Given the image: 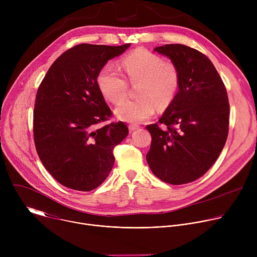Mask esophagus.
Masks as SVG:
<instances>
[{
	"instance_id": "1",
	"label": "esophagus",
	"mask_w": 257,
	"mask_h": 257,
	"mask_svg": "<svg viewBox=\"0 0 257 257\" xmlns=\"http://www.w3.org/2000/svg\"><path fill=\"white\" fill-rule=\"evenodd\" d=\"M128 128H129L130 131H134V130H137L139 128V125H137V124H130L128 126Z\"/></svg>"
}]
</instances>
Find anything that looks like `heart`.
<instances>
[{
	"mask_svg": "<svg viewBox=\"0 0 257 257\" xmlns=\"http://www.w3.org/2000/svg\"><path fill=\"white\" fill-rule=\"evenodd\" d=\"M121 69L131 82H137L134 99H126L115 108L116 116L129 123L151 118L157 106L164 108L175 98L180 85V72L173 62L148 50L138 49L121 60ZM97 86L102 95L114 103L126 95L127 82L120 70L107 64L98 72Z\"/></svg>",
	"mask_w": 257,
	"mask_h": 257,
	"instance_id": "obj_1",
	"label": "heart"
}]
</instances>
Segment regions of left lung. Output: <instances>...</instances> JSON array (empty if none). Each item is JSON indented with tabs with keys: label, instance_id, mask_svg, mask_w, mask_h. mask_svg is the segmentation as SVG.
Here are the masks:
<instances>
[{
	"label": "left lung",
	"instance_id": "1",
	"mask_svg": "<svg viewBox=\"0 0 257 257\" xmlns=\"http://www.w3.org/2000/svg\"><path fill=\"white\" fill-rule=\"evenodd\" d=\"M180 72L179 90L152 135L146 161L152 172L172 185L203 176L223 151L229 133L230 104L226 86L210 60L185 45L158 47Z\"/></svg>",
	"mask_w": 257,
	"mask_h": 257
}]
</instances>
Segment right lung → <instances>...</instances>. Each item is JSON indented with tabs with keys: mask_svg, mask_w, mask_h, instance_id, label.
<instances>
[{
	"mask_svg": "<svg viewBox=\"0 0 257 257\" xmlns=\"http://www.w3.org/2000/svg\"><path fill=\"white\" fill-rule=\"evenodd\" d=\"M129 47L77 45L53 63L39 86L33 111L35 149L47 171L67 188L98 187L113 169L115 146L129 133L123 122L99 125L113 112L96 83L105 63Z\"/></svg>",
	"mask_w": 257,
	"mask_h": 257,
	"instance_id": "add662e5",
	"label": "right lung"
}]
</instances>
